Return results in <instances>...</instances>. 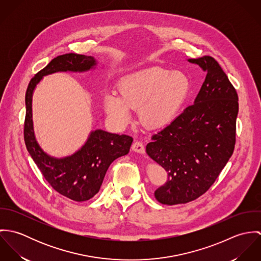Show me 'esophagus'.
<instances>
[{"label": "esophagus", "mask_w": 261, "mask_h": 261, "mask_svg": "<svg viewBox=\"0 0 261 261\" xmlns=\"http://www.w3.org/2000/svg\"><path fill=\"white\" fill-rule=\"evenodd\" d=\"M132 149H133V150L139 152V153H144L145 152V146L143 145L142 142H139V141H137L133 144Z\"/></svg>", "instance_id": "34e87169"}]
</instances>
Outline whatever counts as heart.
Wrapping results in <instances>:
<instances>
[{"label": "heart", "instance_id": "1", "mask_svg": "<svg viewBox=\"0 0 261 261\" xmlns=\"http://www.w3.org/2000/svg\"><path fill=\"white\" fill-rule=\"evenodd\" d=\"M118 88L119 94L110 93L105 97L106 112L116 123H127L132 109L141 108L143 123L150 128H162L178 116L190 82L180 71L151 67L126 76Z\"/></svg>", "mask_w": 261, "mask_h": 261}]
</instances>
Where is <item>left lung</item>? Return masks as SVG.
<instances>
[{
	"mask_svg": "<svg viewBox=\"0 0 261 261\" xmlns=\"http://www.w3.org/2000/svg\"><path fill=\"white\" fill-rule=\"evenodd\" d=\"M206 73L194 101L174 121L151 137L147 153L168 173L154 191L166 205L194 201L214 184L235 147L238 95L211 56L189 59Z\"/></svg>",
	"mask_w": 261,
	"mask_h": 261,
	"instance_id": "obj_1",
	"label": "left lung"
}]
</instances>
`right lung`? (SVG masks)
Segmentation results:
<instances>
[{
  "label": "right lung",
  "mask_w": 261,
  "mask_h": 261,
  "mask_svg": "<svg viewBox=\"0 0 261 261\" xmlns=\"http://www.w3.org/2000/svg\"><path fill=\"white\" fill-rule=\"evenodd\" d=\"M95 65L96 61L92 56L76 53L57 56L31 79L25 96L26 148L51 187L76 202L87 201L98 193L109 167L115 159L128 153L133 138L96 129L91 132L84 146L73 154L61 159L50 156L39 147L34 136L32 95L43 76L60 71L83 72Z\"/></svg>",
  "instance_id": "obj_1"
}]
</instances>
